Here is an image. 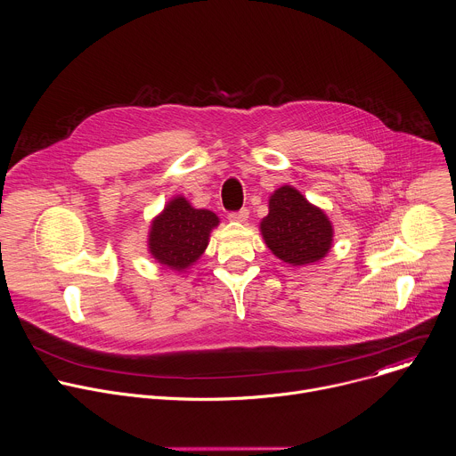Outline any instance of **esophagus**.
<instances>
[{
  "label": "esophagus",
  "mask_w": 456,
  "mask_h": 456,
  "mask_svg": "<svg viewBox=\"0 0 456 456\" xmlns=\"http://www.w3.org/2000/svg\"><path fill=\"white\" fill-rule=\"evenodd\" d=\"M248 218V211L247 209H240L236 213H229V220L232 222H245Z\"/></svg>",
  "instance_id": "34e87169"
}]
</instances>
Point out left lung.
<instances>
[{
    "instance_id": "obj_1",
    "label": "left lung",
    "mask_w": 456,
    "mask_h": 456,
    "mask_svg": "<svg viewBox=\"0 0 456 456\" xmlns=\"http://www.w3.org/2000/svg\"><path fill=\"white\" fill-rule=\"evenodd\" d=\"M259 229L273 254L292 267L319 262L327 256L334 240L329 216L290 185L273 192L269 215Z\"/></svg>"
}]
</instances>
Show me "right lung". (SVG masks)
Listing matches in <instances>:
<instances>
[{"label": "right lung", "mask_w": 456, "mask_h": 456, "mask_svg": "<svg viewBox=\"0 0 456 456\" xmlns=\"http://www.w3.org/2000/svg\"><path fill=\"white\" fill-rule=\"evenodd\" d=\"M218 224L213 211L194 209L183 197H175L151 222L148 248L160 265L180 273L204 254Z\"/></svg>", "instance_id": "add662e5"}]
</instances>
